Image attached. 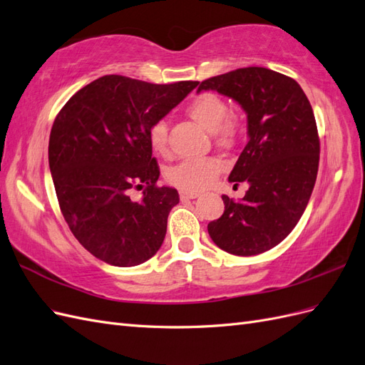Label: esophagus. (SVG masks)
Wrapping results in <instances>:
<instances>
[{
	"label": "esophagus",
	"instance_id": "esophagus-1",
	"mask_svg": "<svg viewBox=\"0 0 365 365\" xmlns=\"http://www.w3.org/2000/svg\"><path fill=\"white\" fill-rule=\"evenodd\" d=\"M200 195H201L200 192H189V190H181L180 192L181 200H195V197H197Z\"/></svg>",
	"mask_w": 365,
	"mask_h": 365
}]
</instances>
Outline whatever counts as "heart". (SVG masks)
Returning <instances> with one entry per match:
<instances>
[{
    "mask_svg": "<svg viewBox=\"0 0 365 365\" xmlns=\"http://www.w3.org/2000/svg\"><path fill=\"white\" fill-rule=\"evenodd\" d=\"M187 114L196 123L213 132L215 140L220 146L231 148L236 145L240 135L239 120L228 113V105L222 97L215 93H201L187 106ZM149 145L153 152L164 155L169 150V128L165 121L160 120L149 129ZM224 163L215 157L190 158L172 165L165 172L169 184L182 190L196 192L212 184L220 172Z\"/></svg>",
    "mask_w": 365,
    "mask_h": 365,
    "instance_id": "heart-1",
    "label": "heart"
}]
</instances>
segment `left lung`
Wrapping results in <instances>:
<instances>
[{"instance_id": "left-lung-1", "label": "left lung", "mask_w": 365, "mask_h": 365, "mask_svg": "<svg viewBox=\"0 0 365 365\" xmlns=\"http://www.w3.org/2000/svg\"><path fill=\"white\" fill-rule=\"evenodd\" d=\"M202 90L244 108L250 138L228 176L250 189L237 202L222 196L224 215L208 224V235L230 254L256 256L291 233L312 195L319 161L312 106L294 79L263 67L210 77Z\"/></svg>"}]
</instances>
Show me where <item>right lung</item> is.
I'll return each instance as SVG.
<instances>
[{"label":"right lung","mask_w":365,"mask_h":365,"mask_svg":"<svg viewBox=\"0 0 365 365\" xmlns=\"http://www.w3.org/2000/svg\"><path fill=\"white\" fill-rule=\"evenodd\" d=\"M197 83L109 74L77 91L54 118L48 164L61 212L94 257L126 268L160 250L180 195L157 185L148 134ZM130 188L143 190L140 202L130 200Z\"/></svg>","instance_id":"add662e5"}]
</instances>
